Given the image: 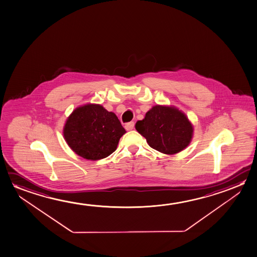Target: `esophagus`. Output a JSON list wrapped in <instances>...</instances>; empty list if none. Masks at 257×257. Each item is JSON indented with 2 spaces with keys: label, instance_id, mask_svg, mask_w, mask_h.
I'll use <instances>...</instances> for the list:
<instances>
[{
  "label": "esophagus",
  "instance_id": "esophagus-1",
  "mask_svg": "<svg viewBox=\"0 0 257 257\" xmlns=\"http://www.w3.org/2000/svg\"><path fill=\"white\" fill-rule=\"evenodd\" d=\"M134 126L135 123L131 121V122L126 123L125 125V128H126V131H132L134 128Z\"/></svg>",
  "mask_w": 257,
  "mask_h": 257
}]
</instances>
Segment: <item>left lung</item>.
<instances>
[{
    "label": "left lung",
    "instance_id": "left-lung-1",
    "mask_svg": "<svg viewBox=\"0 0 257 257\" xmlns=\"http://www.w3.org/2000/svg\"><path fill=\"white\" fill-rule=\"evenodd\" d=\"M136 130L148 145L165 155H175L188 147L193 126L188 117L174 106L155 105L145 118L136 123Z\"/></svg>",
    "mask_w": 257,
    "mask_h": 257
}]
</instances>
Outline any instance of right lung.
<instances>
[{"label":"right lung","mask_w":257,"mask_h":257,"mask_svg":"<svg viewBox=\"0 0 257 257\" xmlns=\"http://www.w3.org/2000/svg\"><path fill=\"white\" fill-rule=\"evenodd\" d=\"M125 133L115 113L100 104L92 103L75 109L63 128L69 147L84 159L91 161L111 155Z\"/></svg>","instance_id":"right-lung-1"}]
</instances>
